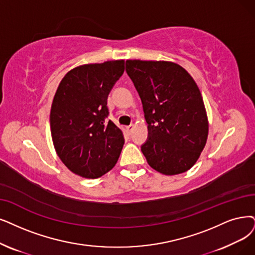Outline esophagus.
Here are the masks:
<instances>
[{
	"label": "esophagus",
	"mask_w": 255,
	"mask_h": 255,
	"mask_svg": "<svg viewBox=\"0 0 255 255\" xmlns=\"http://www.w3.org/2000/svg\"><path fill=\"white\" fill-rule=\"evenodd\" d=\"M134 129V125H129V126H128L127 128H126V130L128 131V134H130L131 133V130Z\"/></svg>",
	"instance_id": "esophagus-1"
}]
</instances>
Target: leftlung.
<instances>
[{"label":"left lung","instance_id":"obj_1","mask_svg":"<svg viewBox=\"0 0 255 255\" xmlns=\"http://www.w3.org/2000/svg\"><path fill=\"white\" fill-rule=\"evenodd\" d=\"M126 70L143 106L148 136L141 150L149 166L166 176L187 171L208 137L196 81L184 68L165 60L128 59Z\"/></svg>","mask_w":255,"mask_h":255}]
</instances>
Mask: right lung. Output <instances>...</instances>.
I'll return each instance as SVG.
<instances>
[{"mask_svg":"<svg viewBox=\"0 0 255 255\" xmlns=\"http://www.w3.org/2000/svg\"><path fill=\"white\" fill-rule=\"evenodd\" d=\"M124 72V59L109 60L76 67L60 81L51 106V136L56 154L75 175L96 179L116 164L125 138L107 121V104Z\"/></svg>","mask_w":255,"mask_h":255,"instance_id":"add662e5","label":"right lung"}]
</instances>
